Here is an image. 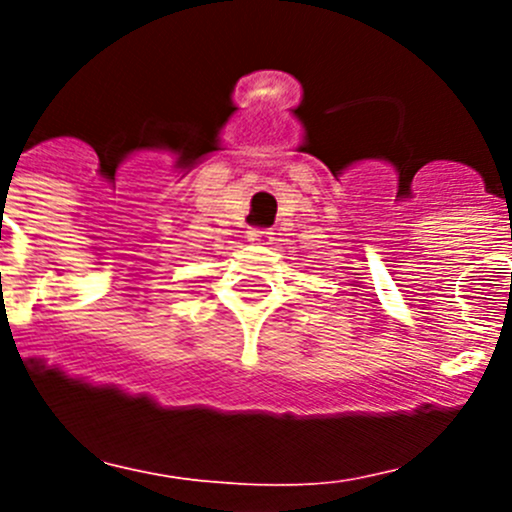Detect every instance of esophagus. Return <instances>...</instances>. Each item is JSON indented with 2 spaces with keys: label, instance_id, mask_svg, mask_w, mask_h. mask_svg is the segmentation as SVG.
<instances>
[{
  "label": "esophagus",
  "instance_id": "obj_1",
  "mask_svg": "<svg viewBox=\"0 0 512 512\" xmlns=\"http://www.w3.org/2000/svg\"><path fill=\"white\" fill-rule=\"evenodd\" d=\"M272 235H275V232L262 230V227H252V230H247V240H250L252 245H257V247L272 245V240H275Z\"/></svg>",
  "mask_w": 512,
  "mask_h": 512
}]
</instances>
